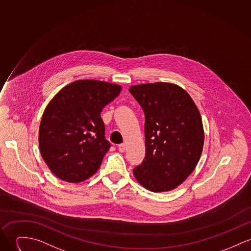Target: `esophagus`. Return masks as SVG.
<instances>
[{
	"mask_svg": "<svg viewBox=\"0 0 251 251\" xmlns=\"http://www.w3.org/2000/svg\"><path fill=\"white\" fill-rule=\"evenodd\" d=\"M125 148H126L125 143H121V144L118 145V150H119V152H121V153H123V152L125 151Z\"/></svg>",
	"mask_w": 251,
	"mask_h": 251,
	"instance_id": "1",
	"label": "esophagus"
}]
</instances>
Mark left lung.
<instances>
[{
	"mask_svg": "<svg viewBox=\"0 0 251 251\" xmlns=\"http://www.w3.org/2000/svg\"><path fill=\"white\" fill-rule=\"evenodd\" d=\"M130 93L145 115L146 154L134 169L136 180L152 192L171 191L196 168L204 132L191 97L172 83L135 85Z\"/></svg>",
	"mask_w": 251,
	"mask_h": 251,
	"instance_id": "8db88e82",
	"label": "left lung"
}]
</instances>
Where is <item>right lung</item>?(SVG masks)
Returning <instances> with one entry per match:
<instances>
[{
    "label": "right lung",
    "mask_w": 251,
    "mask_h": 251,
    "mask_svg": "<svg viewBox=\"0 0 251 251\" xmlns=\"http://www.w3.org/2000/svg\"><path fill=\"white\" fill-rule=\"evenodd\" d=\"M121 87L98 80H77L50 101L39 128L43 159L57 177L77 183L99 169L111 144L100 116Z\"/></svg>",
    "instance_id": "add662e5"
}]
</instances>
